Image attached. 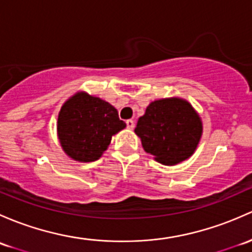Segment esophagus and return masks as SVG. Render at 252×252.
Masks as SVG:
<instances>
[{
  "instance_id": "esophagus-1",
  "label": "esophagus",
  "mask_w": 252,
  "mask_h": 252,
  "mask_svg": "<svg viewBox=\"0 0 252 252\" xmlns=\"http://www.w3.org/2000/svg\"><path fill=\"white\" fill-rule=\"evenodd\" d=\"M126 126H128V129H130V130H133L134 126H135L134 121H131V119H128V121H126Z\"/></svg>"
}]
</instances>
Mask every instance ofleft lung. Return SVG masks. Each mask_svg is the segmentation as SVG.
I'll return each instance as SVG.
<instances>
[{"instance_id":"obj_1","label":"left lung","mask_w":252,"mask_h":252,"mask_svg":"<svg viewBox=\"0 0 252 252\" xmlns=\"http://www.w3.org/2000/svg\"><path fill=\"white\" fill-rule=\"evenodd\" d=\"M134 131L145 152L158 163L171 166L195 152L203 134V122L187 100L164 97L147 106Z\"/></svg>"}]
</instances>
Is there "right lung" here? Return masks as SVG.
I'll return each mask as SVG.
<instances>
[{
  "label": "right lung",
  "instance_id": "right-lung-1",
  "mask_svg": "<svg viewBox=\"0 0 252 252\" xmlns=\"http://www.w3.org/2000/svg\"><path fill=\"white\" fill-rule=\"evenodd\" d=\"M126 126L115 106L87 92H77L60 108L57 134L67 157L89 163L99 159L113 135Z\"/></svg>",
  "mask_w": 252,
  "mask_h": 252
}]
</instances>
